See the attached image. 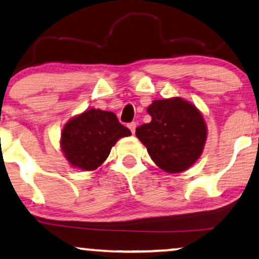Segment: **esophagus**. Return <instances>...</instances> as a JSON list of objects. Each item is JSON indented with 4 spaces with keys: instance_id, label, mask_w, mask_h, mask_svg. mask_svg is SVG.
I'll return each instance as SVG.
<instances>
[{
    "instance_id": "1",
    "label": "esophagus",
    "mask_w": 259,
    "mask_h": 259,
    "mask_svg": "<svg viewBox=\"0 0 259 259\" xmlns=\"http://www.w3.org/2000/svg\"><path fill=\"white\" fill-rule=\"evenodd\" d=\"M127 127L130 129V132H132L133 134H135V129H136V123L135 121H132V123L127 124Z\"/></svg>"
}]
</instances>
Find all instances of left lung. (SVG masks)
<instances>
[{"mask_svg":"<svg viewBox=\"0 0 259 259\" xmlns=\"http://www.w3.org/2000/svg\"><path fill=\"white\" fill-rule=\"evenodd\" d=\"M147 112L152 120L136 127V136L160 169L176 174L199 159L207 138L200 111L181 98L154 100Z\"/></svg>","mask_w":259,"mask_h":259,"instance_id":"left-lung-1","label":"left lung"}]
</instances>
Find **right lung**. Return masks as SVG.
<instances>
[{
	"label": "right lung",
	"mask_w": 259,
	"mask_h": 259,
	"mask_svg": "<svg viewBox=\"0 0 259 259\" xmlns=\"http://www.w3.org/2000/svg\"><path fill=\"white\" fill-rule=\"evenodd\" d=\"M130 135L132 132L121 125L113 112L90 108L65 124L60 145L72 166L93 171L107 159L118 140Z\"/></svg>",
	"instance_id": "obj_1"
}]
</instances>
